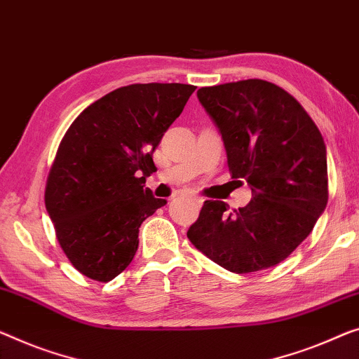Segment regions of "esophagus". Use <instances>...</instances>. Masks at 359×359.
<instances>
[{
  "label": "esophagus",
  "mask_w": 359,
  "mask_h": 359,
  "mask_svg": "<svg viewBox=\"0 0 359 359\" xmlns=\"http://www.w3.org/2000/svg\"><path fill=\"white\" fill-rule=\"evenodd\" d=\"M194 201L196 203V205H198V206H201V205H203V201H205V200H203V198H201V196H194Z\"/></svg>",
  "instance_id": "obj_1"
}]
</instances>
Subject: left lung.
I'll return each mask as SVG.
<instances>
[{"mask_svg":"<svg viewBox=\"0 0 359 359\" xmlns=\"http://www.w3.org/2000/svg\"><path fill=\"white\" fill-rule=\"evenodd\" d=\"M198 101L221 133L247 206L206 200L187 237L224 269L247 274L279 264L311 233L327 205V151L302 104L259 79L203 87Z\"/></svg>","mask_w":359,"mask_h":359,"instance_id":"8db88e82","label":"left lung"}]
</instances>
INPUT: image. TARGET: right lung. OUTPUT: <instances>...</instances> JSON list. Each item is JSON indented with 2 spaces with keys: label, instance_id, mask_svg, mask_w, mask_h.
<instances>
[{
  "label": "right lung",
  "instance_id": "right-lung-1",
  "mask_svg": "<svg viewBox=\"0 0 359 359\" xmlns=\"http://www.w3.org/2000/svg\"><path fill=\"white\" fill-rule=\"evenodd\" d=\"M185 83H133L95 101L72 122L46 182L57 242L83 276L109 282L132 263L138 229L164 206L145 182L153 151L195 92Z\"/></svg>",
  "mask_w": 359,
  "mask_h": 359
}]
</instances>
